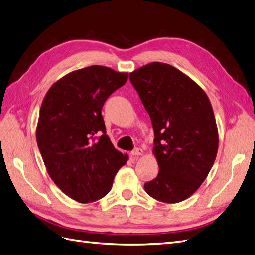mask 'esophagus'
Masks as SVG:
<instances>
[{"label": "esophagus", "instance_id": "obj_1", "mask_svg": "<svg viewBox=\"0 0 255 255\" xmlns=\"http://www.w3.org/2000/svg\"><path fill=\"white\" fill-rule=\"evenodd\" d=\"M131 154H132V156H134V157L141 156V154H142V150H141L140 148H135V149H133V150L131 151Z\"/></svg>", "mask_w": 255, "mask_h": 255}]
</instances>
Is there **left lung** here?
Returning a JSON list of instances; mask_svg holds the SVG:
<instances>
[{
	"mask_svg": "<svg viewBox=\"0 0 255 255\" xmlns=\"http://www.w3.org/2000/svg\"><path fill=\"white\" fill-rule=\"evenodd\" d=\"M129 80L151 119L159 165L157 177L144 188L159 201L181 202L200 187L216 158L212 106L199 85L167 64H148L129 73Z\"/></svg>",
	"mask_w": 255,
	"mask_h": 255,
	"instance_id": "obj_1",
	"label": "left lung"
}]
</instances>
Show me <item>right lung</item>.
I'll return each instance as SVG.
<instances>
[{
	"instance_id": "right-lung-1",
	"label": "right lung",
	"mask_w": 255,
	"mask_h": 255,
	"mask_svg": "<svg viewBox=\"0 0 255 255\" xmlns=\"http://www.w3.org/2000/svg\"><path fill=\"white\" fill-rule=\"evenodd\" d=\"M128 74L91 66L52 85L40 109L36 141L48 175L71 199H102L128 161L106 135L102 108Z\"/></svg>"
}]
</instances>
